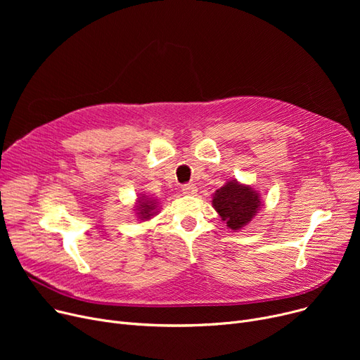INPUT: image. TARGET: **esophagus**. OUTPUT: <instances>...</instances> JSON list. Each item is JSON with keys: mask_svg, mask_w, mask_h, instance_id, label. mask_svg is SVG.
Here are the masks:
<instances>
[{"mask_svg": "<svg viewBox=\"0 0 360 360\" xmlns=\"http://www.w3.org/2000/svg\"><path fill=\"white\" fill-rule=\"evenodd\" d=\"M182 193L185 195H194V194H197L195 184H185V185H182Z\"/></svg>", "mask_w": 360, "mask_h": 360, "instance_id": "esophagus-1", "label": "esophagus"}]
</instances>
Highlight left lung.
Instances as JSON below:
<instances>
[{
	"label": "left lung",
	"mask_w": 360,
	"mask_h": 360,
	"mask_svg": "<svg viewBox=\"0 0 360 360\" xmlns=\"http://www.w3.org/2000/svg\"><path fill=\"white\" fill-rule=\"evenodd\" d=\"M213 207L229 229L239 231L247 226L259 210V195L250 185L236 179L226 182L213 195Z\"/></svg>",
	"instance_id": "left-lung-1"
}]
</instances>
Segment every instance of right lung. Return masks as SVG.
<instances>
[{"instance_id": "add662e5", "label": "right lung", "mask_w": 360, "mask_h": 360, "mask_svg": "<svg viewBox=\"0 0 360 360\" xmlns=\"http://www.w3.org/2000/svg\"><path fill=\"white\" fill-rule=\"evenodd\" d=\"M156 209H158V205H156L155 200L146 198V195L139 198V205H137V212L139 213L137 214H139V217L141 220L150 219L151 216H155L156 214Z\"/></svg>"}]
</instances>
